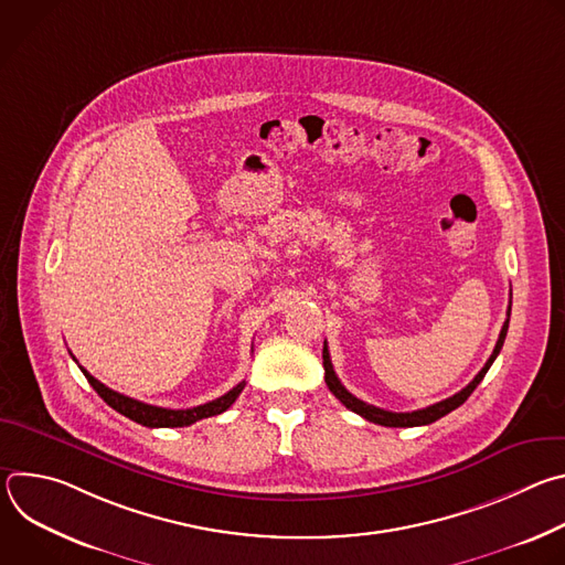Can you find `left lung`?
Here are the masks:
<instances>
[{
  "label": "left lung",
  "mask_w": 565,
  "mask_h": 565,
  "mask_svg": "<svg viewBox=\"0 0 565 565\" xmlns=\"http://www.w3.org/2000/svg\"><path fill=\"white\" fill-rule=\"evenodd\" d=\"M510 310H512V303L508 306V319H505V324H503L501 335H499V342H497V347H494L490 360L486 362V366H482V369L478 371V375H476L465 388H460L456 395H451V397H447V399L436 402V405H431V407H425V409H418V412H407V414H395V412H386V409L366 405L364 399L355 397L353 393H349V391L344 388V384L340 382V377H338L335 371H333L331 355H329V347H327V342H324V351H321V358H324V371H327L324 377H327V384H329L331 393L342 402V405H344L347 409H351L353 414L366 418L369 423H375V425H382V427H420V425H431V423H436L438 418L447 416L449 412L458 409V407L462 405V402L473 393V388L480 384V380L486 377V373L490 371V366L494 364L497 355H499L501 349H503V342H505V335H508V327H510Z\"/></svg>",
  "instance_id": "8db88e82"
}]
</instances>
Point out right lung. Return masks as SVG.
<instances>
[{"mask_svg": "<svg viewBox=\"0 0 565 565\" xmlns=\"http://www.w3.org/2000/svg\"><path fill=\"white\" fill-rule=\"evenodd\" d=\"M75 360V358H73ZM79 371L85 373V377L89 380V384L96 388V393L107 402L111 409H116L118 414H122L125 418L142 425V427H190L196 420L210 418V416H218L225 409L232 407V402L238 397V393L244 391L246 382H238L234 388H230L225 395L205 402V405L192 407V409H166V407H153V405H145L140 399H134L129 395H122L109 386H105L100 380H96L92 373H87L83 366Z\"/></svg>", "mask_w": 565, "mask_h": 565, "instance_id": "add662e5", "label": "right lung"}]
</instances>
